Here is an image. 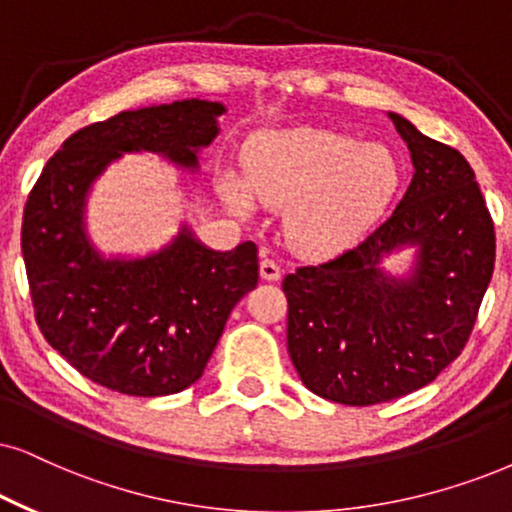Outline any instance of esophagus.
I'll use <instances>...</instances> for the list:
<instances>
[{
  "label": "esophagus",
  "instance_id": "obj_1",
  "mask_svg": "<svg viewBox=\"0 0 512 512\" xmlns=\"http://www.w3.org/2000/svg\"><path fill=\"white\" fill-rule=\"evenodd\" d=\"M260 274L264 281H278V278H281V264H278L276 260H271V257H262Z\"/></svg>",
  "mask_w": 512,
  "mask_h": 512
}]
</instances>
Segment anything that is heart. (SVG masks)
I'll use <instances>...</instances> for the list:
<instances>
[{
    "mask_svg": "<svg viewBox=\"0 0 512 512\" xmlns=\"http://www.w3.org/2000/svg\"><path fill=\"white\" fill-rule=\"evenodd\" d=\"M399 165L380 144L326 132L290 129L252 141L245 179L226 177V200L288 210L286 234L304 252H335L354 243L383 215L399 189Z\"/></svg>",
    "mask_w": 512,
    "mask_h": 512,
    "instance_id": "obj_1",
    "label": "heart"
}]
</instances>
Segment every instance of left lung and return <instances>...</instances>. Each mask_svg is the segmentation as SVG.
<instances>
[{
	"mask_svg": "<svg viewBox=\"0 0 512 512\" xmlns=\"http://www.w3.org/2000/svg\"><path fill=\"white\" fill-rule=\"evenodd\" d=\"M390 118L416 172L397 210L364 241L283 278L288 352L304 387L371 406L432 383L463 352L494 274V219L456 148ZM399 244H418L409 279L377 269Z\"/></svg>",
	"mask_w": 512,
	"mask_h": 512,
	"instance_id": "1",
	"label": "left lung"
}]
</instances>
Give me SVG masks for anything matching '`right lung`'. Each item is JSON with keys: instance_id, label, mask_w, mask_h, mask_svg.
I'll return each instance as SVG.
<instances>
[{"instance_id": "1", "label": "right lung", "mask_w": 512, "mask_h": 512, "mask_svg": "<svg viewBox=\"0 0 512 512\" xmlns=\"http://www.w3.org/2000/svg\"><path fill=\"white\" fill-rule=\"evenodd\" d=\"M222 103L186 99L125 111L63 141L23 210L21 248L35 321L84 378L129 397H163L203 375L224 323L260 281L257 245L229 252L181 231L158 255L103 260L82 229L92 181L122 153H163L198 167Z\"/></svg>"}]
</instances>
